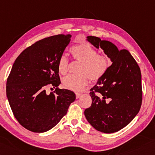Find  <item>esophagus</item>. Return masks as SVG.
I'll return each instance as SVG.
<instances>
[{
    "label": "esophagus",
    "mask_w": 155,
    "mask_h": 155,
    "mask_svg": "<svg viewBox=\"0 0 155 155\" xmlns=\"http://www.w3.org/2000/svg\"><path fill=\"white\" fill-rule=\"evenodd\" d=\"M75 94H76V98L77 99H79L80 97H81V94L80 93H75Z\"/></svg>",
    "instance_id": "esophagus-1"
}]
</instances>
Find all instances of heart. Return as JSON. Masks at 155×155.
<instances>
[{"label":"heart","mask_w":155,"mask_h":155,"mask_svg":"<svg viewBox=\"0 0 155 155\" xmlns=\"http://www.w3.org/2000/svg\"><path fill=\"white\" fill-rule=\"evenodd\" d=\"M71 53L76 61L82 62L80 75H70L64 78L62 83L65 88L73 91H80L88 84V77L92 81H97L104 77L110 66V61L104 54L97 51L87 43H82L71 48ZM58 69L62 75L69 71V61L62 55L58 63Z\"/></svg>","instance_id":"b5f03b06"}]
</instances>
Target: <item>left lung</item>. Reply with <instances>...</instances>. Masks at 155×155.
Wrapping results in <instances>:
<instances>
[{
	"mask_svg": "<svg viewBox=\"0 0 155 155\" xmlns=\"http://www.w3.org/2000/svg\"><path fill=\"white\" fill-rule=\"evenodd\" d=\"M86 40L101 48L112 64L91 89V106L86 109V120L97 131L112 134L124 128L140 110L142 75L139 66L127 50H119L113 43L88 36Z\"/></svg>",
	"mask_w": 155,
	"mask_h": 155,
	"instance_id": "obj_1",
	"label": "left lung"
}]
</instances>
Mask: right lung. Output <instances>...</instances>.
<instances>
[{
	"mask_svg": "<svg viewBox=\"0 0 155 155\" xmlns=\"http://www.w3.org/2000/svg\"><path fill=\"white\" fill-rule=\"evenodd\" d=\"M71 35H58L25 49L13 64L7 81L8 101L21 126L35 133L52 129L67 114L75 94L60 89L58 63ZM48 85L56 88L48 94Z\"/></svg>",
	"mask_w": 155,
	"mask_h": 155,
	"instance_id": "add662e5",
	"label": "right lung"
}]
</instances>
